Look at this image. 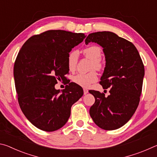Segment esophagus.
Wrapping results in <instances>:
<instances>
[{"mask_svg":"<svg viewBox=\"0 0 157 157\" xmlns=\"http://www.w3.org/2000/svg\"><path fill=\"white\" fill-rule=\"evenodd\" d=\"M89 93V91H88V89H84V95H86V94H87Z\"/></svg>","mask_w":157,"mask_h":157,"instance_id":"1","label":"esophagus"}]
</instances>
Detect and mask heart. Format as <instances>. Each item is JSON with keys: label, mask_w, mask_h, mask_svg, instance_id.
<instances>
[{"label": "heart", "mask_w": 157, "mask_h": 157, "mask_svg": "<svg viewBox=\"0 0 157 157\" xmlns=\"http://www.w3.org/2000/svg\"><path fill=\"white\" fill-rule=\"evenodd\" d=\"M84 54L86 57L92 60L91 69L101 70L103 68V63L101 60L102 50L98 46H90L84 50ZM78 60V51L73 50L68 53L67 57L68 68L70 71H73L76 67ZM98 80V74L95 71H92L88 73H79L73 78L75 84L84 88H88L91 84Z\"/></svg>", "instance_id": "heart-1"}]
</instances>
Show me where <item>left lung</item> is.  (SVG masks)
<instances>
[{
	"instance_id": "obj_1",
	"label": "left lung",
	"mask_w": 157,
	"mask_h": 157,
	"mask_svg": "<svg viewBox=\"0 0 157 157\" xmlns=\"http://www.w3.org/2000/svg\"><path fill=\"white\" fill-rule=\"evenodd\" d=\"M90 42L103 48L106 65L100 83L104 89L110 88L108 96L90 90L95 98L90 116L100 128L118 129L130 120L139 106L144 65L134 45L115 33L104 31L89 34L85 44Z\"/></svg>"
}]
</instances>
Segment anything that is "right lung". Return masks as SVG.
Returning a JSON list of instances; mask_svg holds the SVG:
<instances>
[{
    "mask_svg": "<svg viewBox=\"0 0 157 157\" xmlns=\"http://www.w3.org/2000/svg\"><path fill=\"white\" fill-rule=\"evenodd\" d=\"M85 37L83 33L48 30L31 36L19 50L14 66L18 104L37 128L60 129L67 123L72 105L83 95V89L73 82L62 92L55 85L66 78L68 53Z\"/></svg>",
    "mask_w": 157,
    "mask_h": 157,
    "instance_id": "add662e5",
    "label": "right lung"
}]
</instances>
